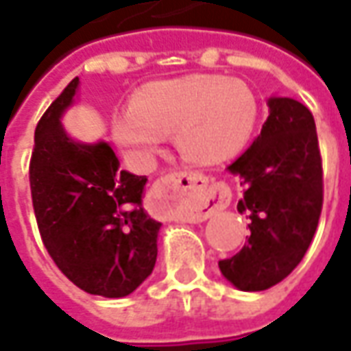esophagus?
<instances>
[{
	"label": "esophagus",
	"instance_id": "1",
	"mask_svg": "<svg viewBox=\"0 0 351 351\" xmlns=\"http://www.w3.org/2000/svg\"><path fill=\"white\" fill-rule=\"evenodd\" d=\"M195 193V208L187 213L193 223L208 219L215 210L227 202V193L215 185H208V180L198 171H171L156 180L147 195V208L158 217H178L183 213L181 202Z\"/></svg>",
	"mask_w": 351,
	"mask_h": 351
}]
</instances>
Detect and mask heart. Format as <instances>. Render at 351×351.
<instances>
[{
    "mask_svg": "<svg viewBox=\"0 0 351 351\" xmlns=\"http://www.w3.org/2000/svg\"><path fill=\"white\" fill-rule=\"evenodd\" d=\"M259 119L250 84L221 75H193L147 84L132 109L113 117V138L123 149L145 158L173 134L183 158L219 164L240 153Z\"/></svg>",
    "mask_w": 351,
    "mask_h": 351,
    "instance_id": "obj_1",
    "label": "heart"
}]
</instances>
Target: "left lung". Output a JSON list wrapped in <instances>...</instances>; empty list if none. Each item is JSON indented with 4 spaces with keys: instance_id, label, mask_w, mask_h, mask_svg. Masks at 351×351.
<instances>
[{
    "instance_id": "obj_1",
    "label": "left lung",
    "mask_w": 351,
    "mask_h": 351,
    "mask_svg": "<svg viewBox=\"0 0 351 351\" xmlns=\"http://www.w3.org/2000/svg\"><path fill=\"white\" fill-rule=\"evenodd\" d=\"M270 115L245 153L228 166L242 178L238 211L251 236L221 274L242 291H265L297 268L322 215L323 168L314 117L293 98H270Z\"/></svg>"
}]
</instances>
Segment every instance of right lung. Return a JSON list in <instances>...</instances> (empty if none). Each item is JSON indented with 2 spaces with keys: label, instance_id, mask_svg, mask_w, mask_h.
<instances>
[{
  "label": "right lung",
  "instance_id": "add662e5",
  "mask_svg": "<svg viewBox=\"0 0 351 351\" xmlns=\"http://www.w3.org/2000/svg\"><path fill=\"white\" fill-rule=\"evenodd\" d=\"M79 77L52 101L36 126L29 189L45 247L79 289L121 299L145 282L156 263L160 223L143 210L145 176L119 171L106 141L77 143L60 117Z\"/></svg>",
  "mask_w": 351,
  "mask_h": 351
}]
</instances>
